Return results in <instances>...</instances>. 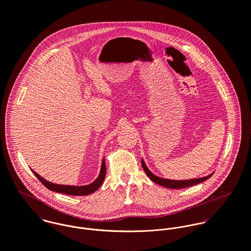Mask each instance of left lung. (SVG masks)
<instances>
[{"label": "left lung", "mask_w": 251, "mask_h": 251, "mask_svg": "<svg viewBox=\"0 0 251 251\" xmlns=\"http://www.w3.org/2000/svg\"><path fill=\"white\" fill-rule=\"evenodd\" d=\"M141 166L143 170L145 171V173L147 174V176L153 181L155 182L156 184L158 185H161L163 187H166L168 189H185V188H188V187H192L194 185H197L199 183H202L204 181H206L207 179H209L212 175H208V176H205V177H201V178H196V179H190V180H180V181H177V180H169V179H165V178H161V177H158L156 175H154L148 168L146 167L144 161L141 159Z\"/></svg>", "instance_id": "8db88e82"}]
</instances>
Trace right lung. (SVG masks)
Segmentation results:
<instances>
[{"mask_svg": "<svg viewBox=\"0 0 251 251\" xmlns=\"http://www.w3.org/2000/svg\"><path fill=\"white\" fill-rule=\"evenodd\" d=\"M32 170V169H31ZM33 174L37 177V179L50 191L59 193V194H64V195H88L92 193H94L95 191H97L106 176V163H105V158L102 161V167L100 170V174L97 177V179L86 186H67V185H58V184H54L51 182H48L47 180H45L44 178H42L40 175H38L35 171H33Z\"/></svg>", "mask_w": 251, "mask_h": 251, "instance_id": "add662e5", "label": "right lung"}]
</instances>
